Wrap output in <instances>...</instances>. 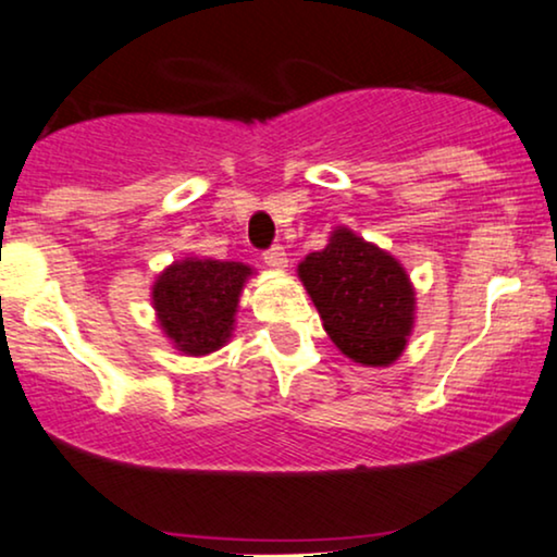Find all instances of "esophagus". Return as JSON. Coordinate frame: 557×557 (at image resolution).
I'll return each mask as SVG.
<instances>
[{"mask_svg":"<svg viewBox=\"0 0 557 557\" xmlns=\"http://www.w3.org/2000/svg\"><path fill=\"white\" fill-rule=\"evenodd\" d=\"M263 261L265 265H271V269L276 271H284L288 265V258H286V250L281 248V245H273V248H269L263 252Z\"/></svg>","mask_w":557,"mask_h":557,"instance_id":"obj_1","label":"esophagus"}]
</instances>
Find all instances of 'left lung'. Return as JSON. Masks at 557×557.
<instances>
[{
	"label": "left lung",
	"mask_w": 557,
	"mask_h": 557,
	"mask_svg": "<svg viewBox=\"0 0 557 557\" xmlns=\"http://www.w3.org/2000/svg\"><path fill=\"white\" fill-rule=\"evenodd\" d=\"M330 341L360 366H392L414 327V288L394 256L337 227L299 263Z\"/></svg>",
	"instance_id": "left-lung-1"
}]
</instances>
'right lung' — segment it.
Masks as SVG:
<instances>
[{"instance_id":"1","label":"right lung","mask_w":557,"mask_h":557,"mask_svg":"<svg viewBox=\"0 0 557 557\" xmlns=\"http://www.w3.org/2000/svg\"><path fill=\"white\" fill-rule=\"evenodd\" d=\"M252 269L235 261L184 258L153 284V309L163 335L184 356L220 350L235 330L240 292Z\"/></svg>"}]
</instances>
